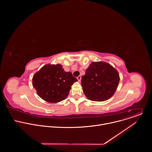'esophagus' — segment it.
<instances>
[{
	"instance_id": "obj_1",
	"label": "esophagus",
	"mask_w": 152,
	"mask_h": 152,
	"mask_svg": "<svg viewBox=\"0 0 152 152\" xmlns=\"http://www.w3.org/2000/svg\"><path fill=\"white\" fill-rule=\"evenodd\" d=\"M77 79L78 81H79V82H80V80H81V76H79L77 77Z\"/></svg>"
}]
</instances>
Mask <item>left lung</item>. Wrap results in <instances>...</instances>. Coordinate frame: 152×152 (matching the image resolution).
Segmentation results:
<instances>
[{"instance_id": "8db88e82", "label": "left lung", "mask_w": 152, "mask_h": 152, "mask_svg": "<svg viewBox=\"0 0 152 152\" xmlns=\"http://www.w3.org/2000/svg\"><path fill=\"white\" fill-rule=\"evenodd\" d=\"M120 81L117 70L105 62H93L82 77L83 93L88 99L103 102L115 93Z\"/></svg>"}]
</instances>
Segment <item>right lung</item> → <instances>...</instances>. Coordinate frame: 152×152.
Listing matches in <instances>:
<instances>
[{"instance_id":"1","label":"right lung","mask_w":152,"mask_h":152,"mask_svg":"<svg viewBox=\"0 0 152 152\" xmlns=\"http://www.w3.org/2000/svg\"><path fill=\"white\" fill-rule=\"evenodd\" d=\"M77 79L61 64H46L32 77V85L38 95L49 103H58L68 96L71 86Z\"/></svg>"}]
</instances>
